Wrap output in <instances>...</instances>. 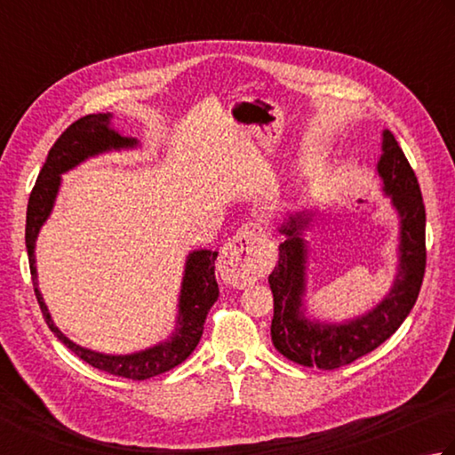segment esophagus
Returning <instances> with one entry per match:
<instances>
[{
    "mask_svg": "<svg viewBox=\"0 0 455 455\" xmlns=\"http://www.w3.org/2000/svg\"><path fill=\"white\" fill-rule=\"evenodd\" d=\"M260 230L244 225L222 246L219 256V275L233 286H249L262 276L267 268V256L260 246Z\"/></svg>",
    "mask_w": 455,
    "mask_h": 455,
    "instance_id": "obj_1",
    "label": "esophagus"
}]
</instances>
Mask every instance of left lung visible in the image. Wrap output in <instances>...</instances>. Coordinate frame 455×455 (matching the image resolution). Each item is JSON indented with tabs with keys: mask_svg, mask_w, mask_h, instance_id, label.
<instances>
[{
	"mask_svg": "<svg viewBox=\"0 0 455 455\" xmlns=\"http://www.w3.org/2000/svg\"><path fill=\"white\" fill-rule=\"evenodd\" d=\"M378 175L400 217V264L392 291L364 316L330 324L304 316L307 291V241L302 230L312 212L291 214L280 233L278 264L268 276L275 296L270 336L284 358L300 366L336 370L366 356L386 342L414 308L426 272V209L414 169L390 131L382 135V156Z\"/></svg>",
	"mask_w": 455,
	"mask_h": 455,
	"instance_id": "obj_1",
	"label": "left lung"
}]
</instances>
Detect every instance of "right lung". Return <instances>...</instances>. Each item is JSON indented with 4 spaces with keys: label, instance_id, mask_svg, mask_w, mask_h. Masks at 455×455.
Returning <instances> with one entry per match:
<instances>
[{
    "label": "right lung",
    "instance_id": "1",
    "mask_svg": "<svg viewBox=\"0 0 455 455\" xmlns=\"http://www.w3.org/2000/svg\"><path fill=\"white\" fill-rule=\"evenodd\" d=\"M137 147V139L123 137L111 127V113L85 115L63 131L53 147L49 148V155L44 163V169L39 171L36 187L29 195L28 203V219H26V246L29 256V270L33 280V291L39 302V308L44 312V318L52 332L68 346L71 352L87 362L89 366L103 370L107 374L129 378V379H147L159 376L163 371H169L180 362L191 356L193 350L199 344L204 320L211 307L219 299V284L214 278V260L219 252L212 251H193L187 256L183 286L179 296V316L175 324V334L171 340L161 342L135 354L125 356H109V354H99L93 350L81 348L79 344L71 342L60 328L53 324L49 310L37 288V268H36V241L39 228L44 227L49 214H52L57 191L61 185V175L65 171L77 167L89 156H95L105 151H119V148Z\"/></svg>",
    "mask_w": 455,
    "mask_h": 455
}]
</instances>
